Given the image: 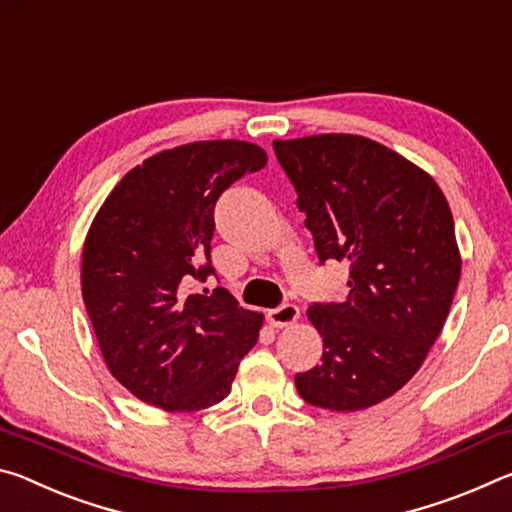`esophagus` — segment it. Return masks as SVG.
I'll list each match as a JSON object with an SVG mask.
<instances>
[{
  "label": "esophagus",
  "instance_id": "34e87169",
  "mask_svg": "<svg viewBox=\"0 0 512 512\" xmlns=\"http://www.w3.org/2000/svg\"><path fill=\"white\" fill-rule=\"evenodd\" d=\"M266 318L273 327H289L300 318V309L296 305H289V302H284V305L268 311Z\"/></svg>",
  "mask_w": 512,
  "mask_h": 512
}]
</instances>
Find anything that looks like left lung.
<instances>
[{
  "mask_svg": "<svg viewBox=\"0 0 512 512\" xmlns=\"http://www.w3.org/2000/svg\"><path fill=\"white\" fill-rule=\"evenodd\" d=\"M320 264L348 259L343 302H311L320 366L298 372L309 404L359 411L409 381L443 329L461 275L440 187L402 155L359 135L275 140Z\"/></svg>",
  "mask_w": 512,
  "mask_h": 512,
  "instance_id": "obj_1",
  "label": "left lung"
}]
</instances>
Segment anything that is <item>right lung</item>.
I'll return each mask as SVG.
<instances>
[{"instance_id": "obj_1", "label": "right lung", "mask_w": 512, "mask_h": 512, "mask_svg": "<svg viewBox=\"0 0 512 512\" xmlns=\"http://www.w3.org/2000/svg\"><path fill=\"white\" fill-rule=\"evenodd\" d=\"M266 164L255 144L196 142L128 171L94 216L83 246L85 309L121 386L164 411L228 397L262 316L223 287L189 293L214 273V207Z\"/></svg>"}]
</instances>
